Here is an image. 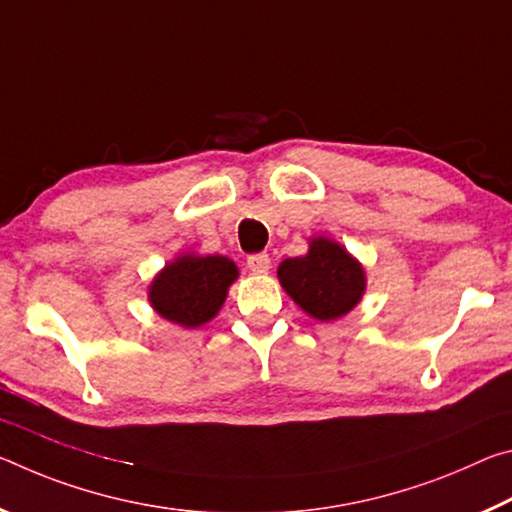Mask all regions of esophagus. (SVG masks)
I'll list each match as a JSON object with an SVG mask.
<instances>
[{"label":"esophagus","mask_w":512,"mask_h":512,"mask_svg":"<svg viewBox=\"0 0 512 512\" xmlns=\"http://www.w3.org/2000/svg\"><path fill=\"white\" fill-rule=\"evenodd\" d=\"M247 267L254 274H267V272H270V267H272V261H270V256H267V254H251L247 258Z\"/></svg>","instance_id":"34e87169"}]
</instances>
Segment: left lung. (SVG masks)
Returning a JSON list of instances; mask_svg holds the SVG:
<instances>
[{"label":"left lung","instance_id":"obj_1","mask_svg":"<svg viewBox=\"0 0 512 512\" xmlns=\"http://www.w3.org/2000/svg\"><path fill=\"white\" fill-rule=\"evenodd\" d=\"M279 281L290 299L313 320L331 322L347 315L365 292V270L349 251L331 238H311L308 254L286 258Z\"/></svg>","mask_w":512,"mask_h":512}]
</instances>
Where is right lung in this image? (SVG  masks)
Here are the masks:
<instances>
[{
  "mask_svg": "<svg viewBox=\"0 0 512 512\" xmlns=\"http://www.w3.org/2000/svg\"><path fill=\"white\" fill-rule=\"evenodd\" d=\"M238 267L226 256L183 254L167 263L149 286V304L167 322L183 329L211 322L220 313Z\"/></svg>",
  "mask_w": 512,
  "mask_h": 512,
  "instance_id": "add662e5",
  "label": "right lung"
}]
</instances>
